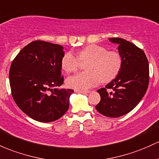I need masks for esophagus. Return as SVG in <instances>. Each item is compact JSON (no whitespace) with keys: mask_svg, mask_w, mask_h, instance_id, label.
Here are the masks:
<instances>
[{"mask_svg":"<svg viewBox=\"0 0 159 159\" xmlns=\"http://www.w3.org/2000/svg\"><path fill=\"white\" fill-rule=\"evenodd\" d=\"M75 92L77 93H81V94H87L89 93V91H80V90H75Z\"/></svg>","mask_w":159,"mask_h":159,"instance_id":"1","label":"esophagus"}]
</instances>
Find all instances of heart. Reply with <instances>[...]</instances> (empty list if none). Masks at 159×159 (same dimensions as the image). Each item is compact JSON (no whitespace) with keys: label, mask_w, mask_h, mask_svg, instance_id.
Returning <instances> with one entry per match:
<instances>
[{"label":"heart","mask_w":159,"mask_h":159,"mask_svg":"<svg viewBox=\"0 0 159 159\" xmlns=\"http://www.w3.org/2000/svg\"><path fill=\"white\" fill-rule=\"evenodd\" d=\"M80 62L85 65L86 72L79 73L70 76L66 81V86L80 91H86L96 86L102 81L108 83L117 76L122 66V59L119 53L107 51L105 47L90 45L83 48L77 53V57L73 52L64 54L61 59L62 69L66 73L77 70Z\"/></svg>","instance_id":"heart-1"}]
</instances>
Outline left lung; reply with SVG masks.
<instances>
[{"instance_id":"8db88e82","label":"left lung","mask_w":159,"mask_h":159,"mask_svg":"<svg viewBox=\"0 0 159 159\" xmlns=\"http://www.w3.org/2000/svg\"><path fill=\"white\" fill-rule=\"evenodd\" d=\"M109 40L118 45L122 66L115 79L97 91L101 100L95 109L106 117H118L131 111L146 94L149 67L144 52L134 44L120 38ZM107 89L113 91L108 93Z\"/></svg>"}]
</instances>
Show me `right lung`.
Returning a JSON list of instances; mask_svg holds the SVG:
<instances>
[{
  "mask_svg": "<svg viewBox=\"0 0 159 159\" xmlns=\"http://www.w3.org/2000/svg\"><path fill=\"white\" fill-rule=\"evenodd\" d=\"M61 45L34 41L25 46L12 62L9 78L11 93L17 106L33 120L52 122L69 108L73 89H57L61 76Z\"/></svg>",
  "mask_w": 159,
  "mask_h": 159,
  "instance_id": "obj_1",
  "label": "right lung"
}]
</instances>
